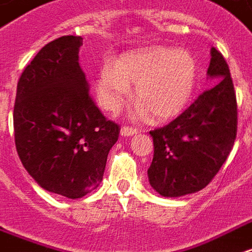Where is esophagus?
<instances>
[{"mask_svg":"<svg viewBox=\"0 0 252 252\" xmlns=\"http://www.w3.org/2000/svg\"><path fill=\"white\" fill-rule=\"evenodd\" d=\"M137 133V129L133 128V126H123V129H121V135L123 136H133Z\"/></svg>","mask_w":252,"mask_h":252,"instance_id":"esophagus-1","label":"esophagus"}]
</instances>
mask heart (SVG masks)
Segmentation results:
<instances>
[{
  "label": "heart",
  "instance_id": "b5f03b06",
  "mask_svg": "<svg viewBox=\"0 0 252 252\" xmlns=\"http://www.w3.org/2000/svg\"><path fill=\"white\" fill-rule=\"evenodd\" d=\"M197 68L187 50L155 46L104 63L98 72L96 93L104 109L117 111L136 85L133 97L139 104L135 117L155 120L176 117L187 108L195 92Z\"/></svg>",
  "mask_w": 252,
  "mask_h": 252
}]
</instances>
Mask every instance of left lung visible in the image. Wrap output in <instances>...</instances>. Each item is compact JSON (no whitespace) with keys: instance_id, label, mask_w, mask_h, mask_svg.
Returning <instances> with one entry per match:
<instances>
[{"instance_id":"left-lung-1","label":"left lung","mask_w":252,"mask_h":252,"mask_svg":"<svg viewBox=\"0 0 252 252\" xmlns=\"http://www.w3.org/2000/svg\"><path fill=\"white\" fill-rule=\"evenodd\" d=\"M208 76L218 80L167 126L151 131V186L167 197L183 196L210 184L230 155L238 132V104L230 68L211 50Z\"/></svg>"}]
</instances>
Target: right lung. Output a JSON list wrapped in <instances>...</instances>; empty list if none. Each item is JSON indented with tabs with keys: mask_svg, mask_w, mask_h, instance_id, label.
Listing matches in <instances>:
<instances>
[{
	"mask_svg": "<svg viewBox=\"0 0 252 252\" xmlns=\"http://www.w3.org/2000/svg\"><path fill=\"white\" fill-rule=\"evenodd\" d=\"M81 45L80 36L46 44L20 76L13 111L22 165L44 189L69 199L98 187L120 133L89 94L79 65Z\"/></svg>",
	"mask_w": 252,
	"mask_h": 252,
	"instance_id": "right-lung-1",
	"label": "right lung"
}]
</instances>
